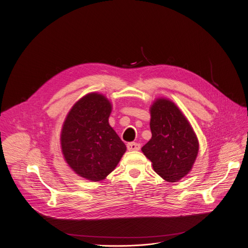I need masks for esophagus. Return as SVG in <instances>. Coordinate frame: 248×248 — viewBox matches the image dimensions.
Returning a JSON list of instances; mask_svg holds the SVG:
<instances>
[{"mask_svg": "<svg viewBox=\"0 0 248 248\" xmlns=\"http://www.w3.org/2000/svg\"><path fill=\"white\" fill-rule=\"evenodd\" d=\"M126 147L129 151H138L140 149V144L137 142H129L126 144Z\"/></svg>", "mask_w": 248, "mask_h": 248, "instance_id": "esophagus-1", "label": "esophagus"}]
</instances>
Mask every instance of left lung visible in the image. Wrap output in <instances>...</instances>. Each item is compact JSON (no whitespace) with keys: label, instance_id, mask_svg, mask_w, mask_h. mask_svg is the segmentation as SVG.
<instances>
[{"label":"left lung","instance_id":"obj_1","mask_svg":"<svg viewBox=\"0 0 248 248\" xmlns=\"http://www.w3.org/2000/svg\"><path fill=\"white\" fill-rule=\"evenodd\" d=\"M149 110L152 137L141 150L157 174L167 182H177L193 168L199 152L198 138L183 112L169 99H156Z\"/></svg>","mask_w":248,"mask_h":248}]
</instances>
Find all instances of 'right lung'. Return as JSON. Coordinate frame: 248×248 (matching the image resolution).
<instances>
[{
    "instance_id": "1",
    "label": "right lung",
    "mask_w": 248,
    "mask_h": 248,
    "mask_svg": "<svg viewBox=\"0 0 248 248\" xmlns=\"http://www.w3.org/2000/svg\"><path fill=\"white\" fill-rule=\"evenodd\" d=\"M111 103L99 93H89L67 114L60 134L64 160L80 177L92 182L114 171L126 150L109 124Z\"/></svg>"
}]
</instances>
